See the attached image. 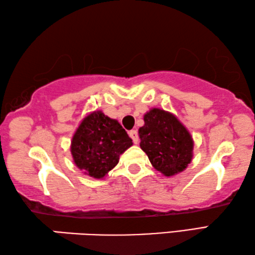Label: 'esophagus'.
Here are the masks:
<instances>
[{
    "mask_svg": "<svg viewBox=\"0 0 255 255\" xmlns=\"http://www.w3.org/2000/svg\"><path fill=\"white\" fill-rule=\"evenodd\" d=\"M128 135L131 136V139L133 140V142H134L135 144L139 143V135H137L136 130H131L130 132H128Z\"/></svg>",
    "mask_w": 255,
    "mask_h": 255,
    "instance_id": "obj_1",
    "label": "esophagus"
}]
</instances>
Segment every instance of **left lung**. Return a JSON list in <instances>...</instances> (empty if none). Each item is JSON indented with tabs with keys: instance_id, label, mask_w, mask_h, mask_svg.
I'll return each instance as SVG.
<instances>
[{
	"instance_id": "8db88e82",
	"label": "left lung",
	"mask_w": 255,
	"mask_h": 255,
	"mask_svg": "<svg viewBox=\"0 0 255 255\" xmlns=\"http://www.w3.org/2000/svg\"><path fill=\"white\" fill-rule=\"evenodd\" d=\"M143 120L140 146L154 169L167 177L184 171L193 159L194 140L189 131L177 116L160 109L146 112Z\"/></svg>"
}]
</instances>
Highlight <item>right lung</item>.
I'll return each mask as SVG.
<instances>
[{
    "instance_id": "right-lung-1",
    "label": "right lung",
    "mask_w": 255,
    "mask_h": 255,
    "mask_svg": "<svg viewBox=\"0 0 255 255\" xmlns=\"http://www.w3.org/2000/svg\"><path fill=\"white\" fill-rule=\"evenodd\" d=\"M118 121L95 111L85 118L71 140L74 162L89 177L101 179L119 163L120 155L132 145Z\"/></svg>"
}]
</instances>
